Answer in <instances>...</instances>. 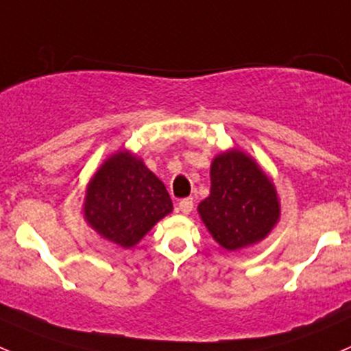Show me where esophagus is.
<instances>
[{
    "label": "esophagus",
    "mask_w": 351,
    "mask_h": 351,
    "mask_svg": "<svg viewBox=\"0 0 351 351\" xmlns=\"http://www.w3.org/2000/svg\"><path fill=\"white\" fill-rule=\"evenodd\" d=\"M193 208V198L189 197V198H182L178 204V210L182 212V214H190Z\"/></svg>",
    "instance_id": "esophagus-1"
}]
</instances>
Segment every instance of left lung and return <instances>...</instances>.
Masks as SVG:
<instances>
[{
	"mask_svg": "<svg viewBox=\"0 0 351 351\" xmlns=\"http://www.w3.org/2000/svg\"><path fill=\"white\" fill-rule=\"evenodd\" d=\"M210 195L198 212L212 238L229 251L261 241L280 215L275 186L241 151L217 156L210 168Z\"/></svg>",
	"mask_w": 351,
	"mask_h": 351,
	"instance_id": "left-lung-1",
	"label": "left lung"
}]
</instances>
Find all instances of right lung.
<instances>
[{"label":"right lung","instance_id":"right-lung-1","mask_svg":"<svg viewBox=\"0 0 351 351\" xmlns=\"http://www.w3.org/2000/svg\"><path fill=\"white\" fill-rule=\"evenodd\" d=\"M173 210L166 186L141 159L113 154L88 186L84 215L91 228L122 247H132Z\"/></svg>","mask_w":351,"mask_h":351}]
</instances>
